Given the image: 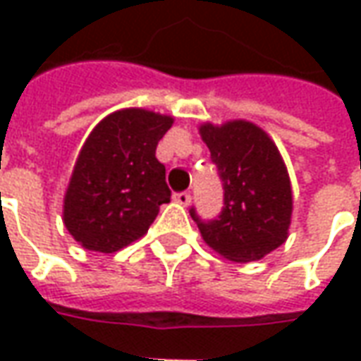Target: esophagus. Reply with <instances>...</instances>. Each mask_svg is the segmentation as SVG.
Here are the masks:
<instances>
[{"mask_svg": "<svg viewBox=\"0 0 361 361\" xmlns=\"http://www.w3.org/2000/svg\"><path fill=\"white\" fill-rule=\"evenodd\" d=\"M173 201L183 207H188L189 203H191V193H189V191H180V193H176V195H173Z\"/></svg>", "mask_w": 361, "mask_h": 361, "instance_id": "esophagus-1", "label": "esophagus"}]
</instances>
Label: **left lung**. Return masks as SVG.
I'll use <instances>...</instances> for the list:
<instances>
[{"label":"left lung","instance_id":"left-lung-1","mask_svg":"<svg viewBox=\"0 0 361 361\" xmlns=\"http://www.w3.org/2000/svg\"><path fill=\"white\" fill-rule=\"evenodd\" d=\"M201 138L223 181L224 207L213 221L189 209L199 233L223 258L256 262L287 240L293 195L291 181L274 140L250 121L205 123Z\"/></svg>","mask_w":361,"mask_h":361}]
</instances>
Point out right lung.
Listing matches in <instances>:
<instances>
[{
  "mask_svg": "<svg viewBox=\"0 0 361 361\" xmlns=\"http://www.w3.org/2000/svg\"><path fill=\"white\" fill-rule=\"evenodd\" d=\"M173 119L146 109L107 115L82 146L64 195V224L87 250L113 254L138 240L170 203L156 146Z\"/></svg>",
  "mask_w": 361,
  "mask_h": 361,
  "instance_id": "1",
  "label": "right lung"
}]
</instances>
